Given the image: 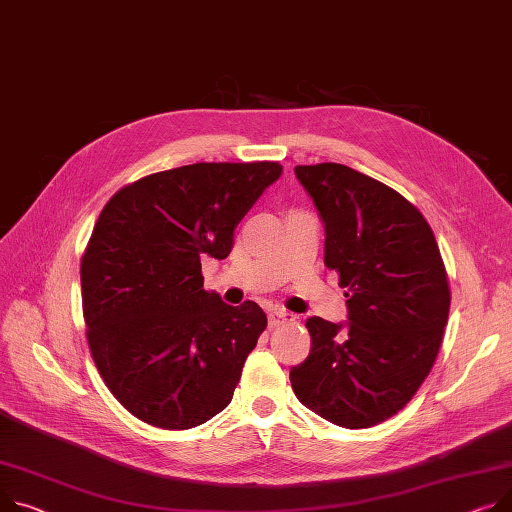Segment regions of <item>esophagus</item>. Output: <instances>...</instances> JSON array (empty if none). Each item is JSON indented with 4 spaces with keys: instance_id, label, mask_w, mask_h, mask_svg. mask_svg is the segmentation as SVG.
<instances>
[{
    "instance_id": "obj_1",
    "label": "esophagus",
    "mask_w": 512,
    "mask_h": 512,
    "mask_svg": "<svg viewBox=\"0 0 512 512\" xmlns=\"http://www.w3.org/2000/svg\"><path fill=\"white\" fill-rule=\"evenodd\" d=\"M267 317H269V325L271 327H278V325H284V323H290V321L296 319V315H292V313H288L284 309H271Z\"/></svg>"
}]
</instances>
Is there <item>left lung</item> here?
Segmentation results:
<instances>
[{
	"instance_id": "1",
	"label": "left lung",
	"mask_w": 512,
	"mask_h": 512,
	"mask_svg": "<svg viewBox=\"0 0 512 512\" xmlns=\"http://www.w3.org/2000/svg\"><path fill=\"white\" fill-rule=\"evenodd\" d=\"M325 224V265L346 288V327L306 321L311 354L290 370L302 405L350 430L407 405L436 360L451 290L422 212L385 183L323 162L296 166Z\"/></svg>"
}]
</instances>
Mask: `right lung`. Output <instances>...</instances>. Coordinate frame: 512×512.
I'll return each mask as SVG.
<instances>
[{
  "mask_svg": "<svg viewBox=\"0 0 512 512\" xmlns=\"http://www.w3.org/2000/svg\"><path fill=\"white\" fill-rule=\"evenodd\" d=\"M280 175V162H197L129 183L102 208L80 263L86 337L135 418L187 430L230 403L267 317L203 290L201 259L228 257L236 224Z\"/></svg>",
  "mask_w": 512,
  "mask_h": 512,
  "instance_id": "1",
  "label": "right lung"
}]
</instances>
